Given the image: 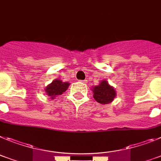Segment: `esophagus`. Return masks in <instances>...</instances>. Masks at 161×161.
Wrapping results in <instances>:
<instances>
[{
  "mask_svg": "<svg viewBox=\"0 0 161 161\" xmlns=\"http://www.w3.org/2000/svg\"><path fill=\"white\" fill-rule=\"evenodd\" d=\"M81 82H86V80H82Z\"/></svg>",
  "mask_w": 161,
  "mask_h": 161,
  "instance_id": "34e87169",
  "label": "esophagus"
}]
</instances>
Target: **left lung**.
Here are the masks:
<instances>
[{"label": "left lung", "instance_id": "1", "mask_svg": "<svg viewBox=\"0 0 161 161\" xmlns=\"http://www.w3.org/2000/svg\"><path fill=\"white\" fill-rule=\"evenodd\" d=\"M94 99L100 104H108L114 100L116 96V92L113 86L108 85L107 81H102L101 83L92 89Z\"/></svg>", "mask_w": 161, "mask_h": 161}]
</instances>
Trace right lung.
<instances>
[{
    "mask_svg": "<svg viewBox=\"0 0 161 161\" xmlns=\"http://www.w3.org/2000/svg\"><path fill=\"white\" fill-rule=\"evenodd\" d=\"M69 86V82H63L62 81L56 79L46 87L45 92L48 96H51V98L54 99L55 96H59L65 92Z\"/></svg>",
    "mask_w": 161,
    "mask_h": 161,
    "instance_id": "add662e5",
    "label": "right lung"
}]
</instances>
